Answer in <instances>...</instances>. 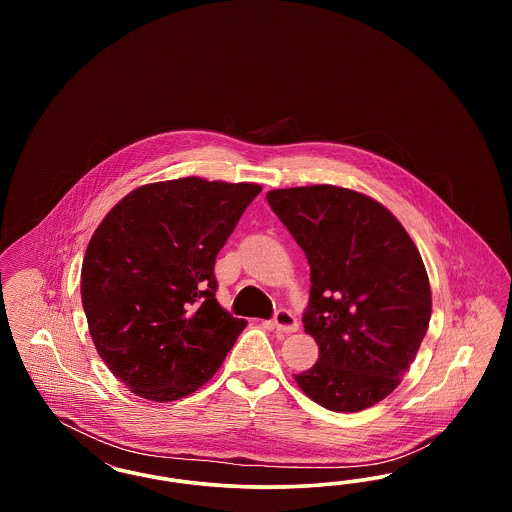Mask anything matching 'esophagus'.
Wrapping results in <instances>:
<instances>
[{
    "label": "esophagus",
    "mask_w": 512,
    "mask_h": 512,
    "mask_svg": "<svg viewBox=\"0 0 512 512\" xmlns=\"http://www.w3.org/2000/svg\"><path fill=\"white\" fill-rule=\"evenodd\" d=\"M272 328H276L282 334H292V332L299 330V322L288 309H280L272 318Z\"/></svg>",
    "instance_id": "1"
}]
</instances>
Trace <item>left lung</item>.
I'll list each match as a JSON object with an SVG mask.
<instances>
[{"label": "left lung", "instance_id": "left-lung-1", "mask_svg": "<svg viewBox=\"0 0 512 512\" xmlns=\"http://www.w3.org/2000/svg\"><path fill=\"white\" fill-rule=\"evenodd\" d=\"M267 201L311 267L303 322L320 353L295 374L297 386L336 413L376 405L399 386L430 324L416 245L382 203L347 188L270 190Z\"/></svg>", "mask_w": 512, "mask_h": 512}]
</instances>
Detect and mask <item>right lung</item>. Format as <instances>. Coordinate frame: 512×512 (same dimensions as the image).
<instances>
[{"instance_id":"1","label":"right lung","mask_w":512,"mask_h":512,"mask_svg":"<svg viewBox=\"0 0 512 512\" xmlns=\"http://www.w3.org/2000/svg\"><path fill=\"white\" fill-rule=\"evenodd\" d=\"M259 184L199 176L136 188L101 220L80 293L99 357L147 401L199 390L245 328L217 301L215 261Z\"/></svg>"}]
</instances>
